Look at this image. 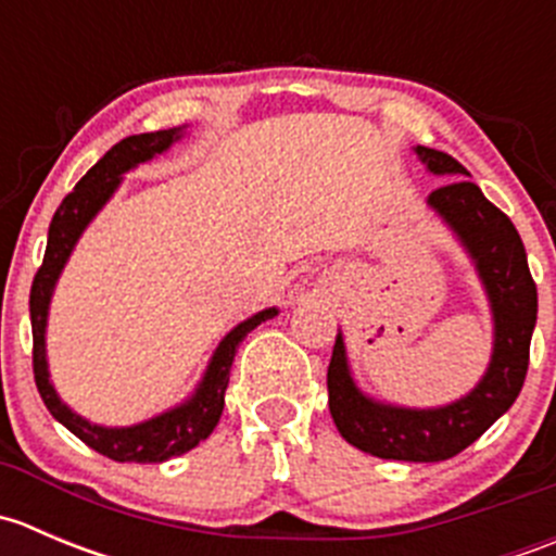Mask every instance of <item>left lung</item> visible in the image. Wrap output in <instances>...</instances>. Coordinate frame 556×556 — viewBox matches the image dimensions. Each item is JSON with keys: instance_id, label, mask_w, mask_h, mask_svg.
Instances as JSON below:
<instances>
[{"instance_id": "8db88e82", "label": "left lung", "mask_w": 556, "mask_h": 556, "mask_svg": "<svg viewBox=\"0 0 556 556\" xmlns=\"http://www.w3.org/2000/svg\"><path fill=\"white\" fill-rule=\"evenodd\" d=\"M430 174L450 177L428 195V206L470 257L492 312V355L468 395L433 408H408L366 395L352 377L344 336H336L328 366V406L341 439L382 459L439 463L473 444L517 401L530 363L538 290L514 223L497 210L463 164L417 144Z\"/></svg>"}]
</instances>
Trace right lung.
<instances>
[{
    "mask_svg": "<svg viewBox=\"0 0 556 556\" xmlns=\"http://www.w3.org/2000/svg\"><path fill=\"white\" fill-rule=\"evenodd\" d=\"M185 131H188V126L134 134V137L121 139L112 150H106L104 159H99L88 169L86 177L75 185V190L55 210L48 228V247H45L42 266H39L35 282H31L29 312L31 336H35V382L39 395H42L48 412L70 433H75L83 444H88L104 457L115 459V463H164V459L179 457V454L199 446L204 439H210L215 425L220 422L223 406H226V387L239 344H242L250 330H255L257 325L279 314L277 306H268V309L242 319L237 328L223 336V341L212 352L210 363H206L204 377L182 403L144 419V422L128 425V428H106V425L88 422L86 417H80L75 408L61 401L53 382H50L45 330H48V312L55 282H59L72 250L80 242L83 231L91 226L93 217L112 199L117 185L123 182V174L137 169L139 164H148L155 155L166 153L174 142L185 137Z\"/></svg>",
    "mask_w": 556,
    "mask_h": 556,
    "instance_id": "right-lung-1",
    "label": "right lung"
}]
</instances>
